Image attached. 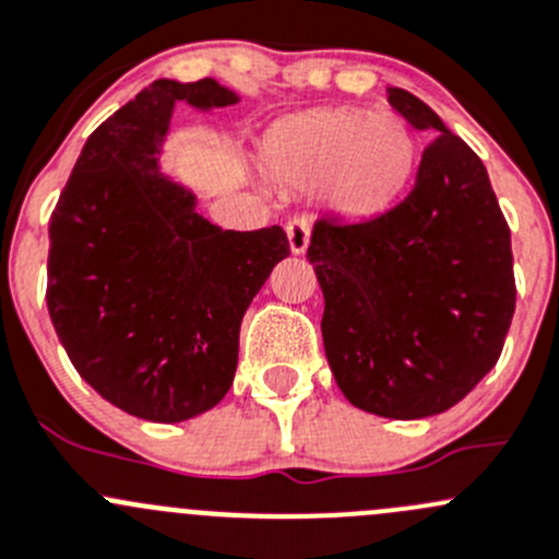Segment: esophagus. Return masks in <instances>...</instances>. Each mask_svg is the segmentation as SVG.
<instances>
[{
    "instance_id": "34e87169",
    "label": "esophagus",
    "mask_w": 559,
    "mask_h": 559,
    "mask_svg": "<svg viewBox=\"0 0 559 559\" xmlns=\"http://www.w3.org/2000/svg\"><path fill=\"white\" fill-rule=\"evenodd\" d=\"M286 237H289L292 253H306L308 242H311V226L306 218H292L286 224Z\"/></svg>"
}]
</instances>
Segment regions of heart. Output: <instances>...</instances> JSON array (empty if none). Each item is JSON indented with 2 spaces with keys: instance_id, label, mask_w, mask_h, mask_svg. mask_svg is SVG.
Returning a JSON list of instances; mask_svg holds the SVG:
<instances>
[{
  "instance_id": "obj_1",
  "label": "heart",
  "mask_w": 559,
  "mask_h": 559,
  "mask_svg": "<svg viewBox=\"0 0 559 559\" xmlns=\"http://www.w3.org/2000/svg\"><path fill=\"white\" fill-rule=\"evenodd\" d=\"M412 130L393 111L317 108L273 124L262 166L284 186L324 182V199L346 218L388 210L412 175Z\"/></svg>"
}]
</instances>
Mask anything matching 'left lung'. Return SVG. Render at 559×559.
I'll return each instance as SVG.
<instances>
[{
    "instance_id": "8db88e82",
    "label": "left lung",
    "mask_w": 559,
    "mask_h": 559,
    "mask_svg": "<svg viewBox=\"0 0 559 559\" xmlns=\"http://www.w3.org/2000/svg\"><path fill=\"white\" fill-rule=\"evenodd\" d=\"M388 100L412 128L437 133L415 186L368 221L319 218L306 257L341 393L371 415L415 420L451 409L495 368L516 281L484 160L420 97L390 86Z\"/></svg>"
}]
</instances>
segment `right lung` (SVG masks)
I'll return each mask as SVG.
<instances>
[{
    "label": "right lung",
    "mask_w": 559,
    "mask_h": 559,
    "mask_svg": "<svg viewBox=\"0 0 559 559\" xmlns=\"http://www.w3.org/2000/svg\"><path fill=\"white\" fill-rule=\"evenodd\" d=\"M231 106L215 79H160L86 139L48 221L46 302L75 371L119 409L177 424L231 388L240 322L275 264L281 226L231 231L158 171L171 108Z\"/></svg>",
    "instance_id": "add662e5"
}]
</instances>
